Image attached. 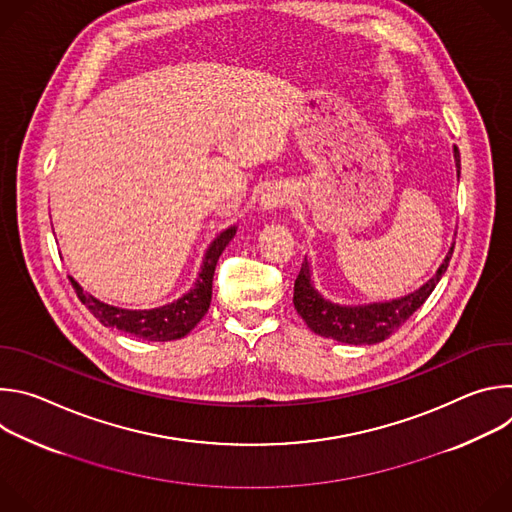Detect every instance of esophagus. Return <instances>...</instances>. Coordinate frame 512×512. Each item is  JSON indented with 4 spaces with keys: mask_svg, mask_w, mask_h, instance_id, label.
<instances>
[{
    "mask_svg": "<svg viewBox=\"0 0 512 512\" xmlns=\"http://www.w3.org/2000/svg\"><path fill=\"white\" fill-rule=\"evenodd\" d=\"M291 194H289V188L285 184H271L267 186V190L261 194L259 198V206L263 212H277L279 208H283L287 202H289Z\"/></svg>",
    "mask_w": 512,
    "mask_h": 512,
    "instance_id": "1",
    "label": "esophagus"
}]
</instances>
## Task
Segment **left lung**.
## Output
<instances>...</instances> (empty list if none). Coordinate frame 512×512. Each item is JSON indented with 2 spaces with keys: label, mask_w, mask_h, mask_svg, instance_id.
Here are the masks:
<instances>
[{
  "label": "left lung",
  "mask_w": 512,
  "mask_h": 512,
  "mask_svg": "<svg viewBox=\"0 0 512 512\" xmlns=\"http://www.w3.org/2000/svg\"><path fill=\"white\" fill-rule=\"evenodd\" d=\"M454 160L456 170L460 178V152L454 148ZM454 245L450 247L446 259L437 267L431 279H427L421 287L407 296L385 300V302H371V304H336L328 298H324L312 279V265L306 257L300 269V275L294 283V306L298 314L304 318L308 328L324 338H332L344 344H377L389 338L399 326H403L409 316L423 306V302L429 298L435 285L440 283L442 275L446 273Z\"/></svg>",
  "instance_id": "8db88e82"
}]
</instances>
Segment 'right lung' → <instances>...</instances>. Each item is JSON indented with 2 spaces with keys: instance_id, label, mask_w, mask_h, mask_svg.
<instances>
[{
  "instance_id": "obj_1",
  "label": "right lung",
  "mask_w": 512,
  "mask_h": 512,
  "mask_svg": "<svg viewBox=\"0 0 512 512\" xmlns=\"http://www.w3.org/2000/svg\"><path fill=\"white\" fill-rule=\"evenodd\" d=\"M237 233V225L225 229L206 249L198 277L194 287L178 298L172 304L152 308V310H127L119 306L105 304L85 291L75 277H70L72 287H75L79 300L89 308V312L107 328H117L121 332L133 334L143 340L168 342L184 338L208 312L212 300V277L218 263V257L223 255L225 247L233 241Z\"/></svg>"
}]
</instances>
